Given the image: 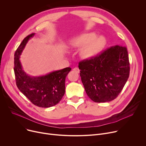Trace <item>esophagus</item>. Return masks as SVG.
<instances>
[{
	"mask_svg": "<svg viewBox=\"0 0 146 146\" xmlns=\"http://www.w3.org/2000/svg\"><path fill=\"white\" fill-rule=\"evenodd\" d=\"M73 70L74 72H76V73H80V70H79V68H77V67H74V69H73Z\"/></svg>",
	"mask_w": 146,
	"mask_h": 146,
	"instance_id": "esophagus-1",
	"label": "esophagus"
}]
</instances>
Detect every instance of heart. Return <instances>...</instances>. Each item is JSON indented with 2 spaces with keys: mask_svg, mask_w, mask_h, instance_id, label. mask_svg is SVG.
Wrapping results in <instances>:
<instances>
[{
  "mask_svg": "<svg viewBox=\"0 0 146 146\" xmlns=\"http://www.w3.org/2000/svg\"><path fill=\"white\" fill-rule=\"evenodd\" d=\"M69 44L73 47L79 48L80 56L84 59H90L98 54L106 44V38L102 36L96 37L93 32L86 33L72 38Z\"/></svg>",
  "mask_w": 146,
  "mask_h": 146,
  "instance_id": "1",
  "label": "heart"
}]
</instances>
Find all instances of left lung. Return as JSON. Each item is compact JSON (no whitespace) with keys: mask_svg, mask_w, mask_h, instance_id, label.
I'll list each match as a JSON object with an SVG mask.
<instances>
[{"mask_svg":"<svg viewBox=\"0 0 146 146\" xmlns=\"http://www.w3.org/2000/svg\"><path fill=\"white\" fill-rule=\"evenodd\" d=\"M85 91L96 103L115 99L127 82L130 63L127 48L116 45L79 63Z\"/></svg>","mask_w":146,"mask_h":146,"instance_id":"left-lung-1","label":"left lung"}]
</instances>
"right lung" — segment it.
Masks as SVG:
<instances>
[{
	"mask_svg": "<svg viewBox=\"0 0 146 146\" xmlns=\"http://www.w3.org/2000/svg\"><path fill=\"white\" fill-rule=\"evenodd\" d=\"M35 33L26 36L15 53L14 72L18 89L33 104L50 108L59 103L65 93V80L70 67L54 71L44 76H31L24 71L19 60L29 40Z\"/></svg>",
	"mask_w": 146,
	"mask_h": 146,
	"instance_id": "add662e5",
	"label": "right lung"
}]
</instances>
